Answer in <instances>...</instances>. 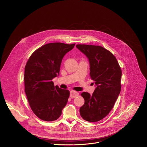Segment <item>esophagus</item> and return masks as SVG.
<instances>
[{
	"instance_id": "obj_1",
	"label": "esophagus",
	"mask_w": 147,
	"mask_h": 147,
	"mask_svg": "<svg viewBox=\"0 0 147 147\" xmlns=\"http://www.w3.org/2000/svg\"><path fill=\"white\" fill-rule=\"evenodd\" d=\"M78 96H79V92L74 91V90H72L70 92V97L71 98H74L76 97H77Z\"/></svg>"
}]
</instances>
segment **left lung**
<instances>
[{
	"label": "left lung",
	"mask_w": 147,
	"mask_h": 147,
	"mask_svg": "<svg viewBox=\"0 0 147 147\" xmlns=\"http://www.w3.org/2000/svg\"><path fill=\"white\" fill-rule=\"evenodd\" d=\"M76 47L89 59L90 79L97 85L92 95L81 93L85 103L80 108V115L86 121L96 122L109 114L118 98L121 68L115 56L102 46L79 44Z\"/></svg>",
	"instance_id": "obj_1"
}]
</instances>
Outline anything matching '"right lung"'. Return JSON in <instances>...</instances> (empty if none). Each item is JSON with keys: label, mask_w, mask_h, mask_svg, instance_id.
Returning a JSON list of instances; mask_svg holds the SVG:
<instances>
[{"label": "right lung", "mask_w": 147, "mask_h": 147, "mask_svg": "<svg viewBox=\"0 0 147 147\" xmlns=\"http://www.w3.org/2000/svg\"><path fill=\"white\" fill-rule=\"evenodd\" d=\"M75 45L61 42L44 45L32 53L25 65V92L32 110L41 120H57L67 103L69 91L55 86L52 79L59 74L64 56Z\"/></svg>", "instance_id": "add662e5"}]
</instances>
